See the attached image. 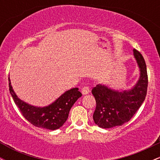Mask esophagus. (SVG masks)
<instances>
[{
    "label": "esophagus",
    "mask_w": 160,
    "mask_h": 160,
    "mask_svg": "<svg viewBox=\"0 0 160 160\" xmlns=\"http://www.w3.org/2000/svg\"><path fill=\"white\" fill-rule=\"evenodd\" d=\"M89 91H90V89H89V86H84L83 88H82V90H81V92H82V95H87L88 93L89 92Z\"/></svg>",
    "instance_id": "esophagus-1"
}]
</instances>
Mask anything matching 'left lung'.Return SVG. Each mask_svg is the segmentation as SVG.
<instances>
[{"instance_id": "1", "label": "left lung", "mask_w": 160, "mask_h": 160, "mask_svg": "<svg viewBox=\"0 0 160 160\" xmlns=\"http://www.w3.org/2000/svg\"><path fill=\"white\" fill-rule=\"evenodd\" d=\"M133 55L140 73L138 80L131 89L116 90L99 83L92 89L96 102L93 120L99 127L122 126L129 121L144 102L148 85L146 64L142 55L135 49Z\"/></svg>"}]
</instances>
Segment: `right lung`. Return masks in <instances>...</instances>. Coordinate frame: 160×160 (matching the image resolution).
I'll use <instances>...</instances> for the list:
<instances>
[{"mask_svg": "<svg viewBox=\"0 0 160 160\" xmlns=\"http://www.w3.org/2000/svg\"><path fill=\"white\" fill-rule=\"evenodd\" d=\"M8 79L10 92L23 117L34 126L46 129L56 130L63 126L71 107L82 96L78 88H73L64 92L48 106L37 107L21 100L12 89L10 77Z\"/></svg>", "mask_w": 160, "mask_h": 160, "instance_id": "right-lung-1", "label": "right lung"}]
</instances>
